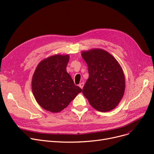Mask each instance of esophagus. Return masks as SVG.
<instances>
[{
  "label": "esophagus",
  "instance_id": "1",
  "mask_svg": "<svg viewBox=\"0 0 154 154\" xmlns=\"http://www.w3.org/2000/svg\"><path fill=\"white\" fill-rule=\"evenodd\" d=\"M84 85V82H82V83H80V84H79V87H80V88H83Z\"/></svg>",
  "mask_w": 154,
  "mask_h": 154
}]
</instances>
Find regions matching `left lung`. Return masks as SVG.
Masks as SVG:
<instances>
[{"label":"left lung","instance_id":"obj_1","mask_svg":"<svg viewBox=\"0 0 154 154\" xmlns=\"http://www.w3.org/2000/svg\"><path fill=\"white\" fill-rule=\"evenodd\" d=\"M89 77L82 89L84 95L97 110L106 112L115 109L124 94V71L110 53L101 48L82 51Z\"/></svg>","mask_w":154,"mask_h":154}]
</instances>
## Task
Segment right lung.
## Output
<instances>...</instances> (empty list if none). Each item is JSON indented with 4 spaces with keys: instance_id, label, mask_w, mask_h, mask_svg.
<instances>
[{
    "instance_id": "obj_1",
    "label": "right lung",
    "mask_w": 154,
    "mask_h": 154,
    "mask_svg": "<svg viewBox=\"0 0 154 154\" xmlns=\"http://www.w3.org/2000/svg\"><path fill=\"white\" fill-rule=\"evenodd\" d=\"M69 58V54L48 57L37 65L32 76V90L34 97L47 111H62L82 92L67 72Z\"/></svg>"
}]
</instances>
